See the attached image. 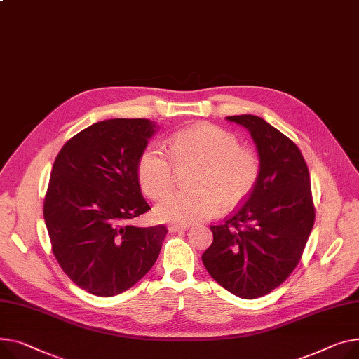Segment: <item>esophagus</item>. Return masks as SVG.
<instances>
[{
    "mask_svg": "<svg viewBox=\"0 0 359 359\" xmlns=\"http://www.w3.org/2000/svg\"><path fill=\"white\" fill-rule=\"evenodd\" d=\"M187 228H189V225H180V224H170V225H169V231H170V232L186 231Z\"/></svg>",
    "mask_w": 359,
    "mask_h": 359,
    "instance_id": "1",
    "label": "esophagus"
}]
</instances>
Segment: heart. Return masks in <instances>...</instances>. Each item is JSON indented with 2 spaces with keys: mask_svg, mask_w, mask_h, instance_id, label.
<instances>
[{
  "mask_svg": "<svg viewBox=\"0 0 359 359\" xmlns=\"http://www.w3.org/2000/svg\"><path fill=\"white\" fill-rule=\"evenodd\" d=\"M165 154L157 146H147L137 161V179L147 196L160 199L175 184V167L196 163L189 179L194 189L164 198L156 206L160 221L192 224L217 215L224 206H235L254 189L261 163L257 153L238 146L232 133L212 126L198 124L173 133L165 141ZM171 157L169 158L168 156Z\"/></svg>",
  "mask_w": 359,
  "mask_h": 359,
  "instance_id": "1",
  "label": "heart"
}]
</instances>
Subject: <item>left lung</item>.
Instances as JSON below:
<instances>
[{"mask_svg": "<svg viewBox=\"0 0 359 359\" xmlns=\"http://www.w3.org/2000/svg\"><path fill=\"white\" fill-rule=\"evenodd\" d=\"M226 119L251 133L261 172L231 217L210 226L213 243L202 261L224 289L257 299L278 287L299 264L316 209L307 164L296 142L259 116Z\"/></svg>", "mask_w": 359, "mask_h": 359, "instance_id": "1", "label": "left lung"}]
</instances>
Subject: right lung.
I'll return each instance as SVG.
<instances>
[{
	"label": "right lung",
	"instance_id": "obj_1",
	"mask_svg": "<svg viewBox=\"0 0 359 359\" xmlns=\"http://www.w3.org/2000/svg\"><path fill=\"white\" fill-rule=\"evenodd\" d=\"M154 127L146 118L95 123L67 140L53 163L43 203L52 251L65 274L90 294L128 290L160 254L164 225L127 224L150 209L137 161Z\"/></svg>",
	"mask_w": 359,
	"mask_h": 359
}]
</instances>
